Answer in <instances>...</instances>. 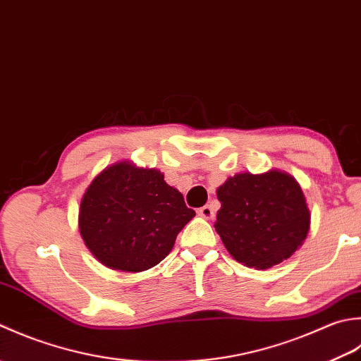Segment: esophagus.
<instances>
[{"mask_svg": "<svg viewBox=\"0 0 361 361\" xmlns=\"http://www.w3.org/2000/svg\"><path fill=\"white\" fill-rule=\"evenodd\" d=\"M197 215L205 218V219H212L213 215H215V213H213V209L210 207V205H204V207L197 209Z\"/></svg>", "mask_w": 361, "mask_h": 361, "instance_id": "1", "label": "esophagus"}]
</instances>
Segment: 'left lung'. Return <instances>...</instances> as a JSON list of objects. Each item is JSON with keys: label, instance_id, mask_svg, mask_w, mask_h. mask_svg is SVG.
<instances>
[{"label": "left lung", "instance_id": "8db88e82", "mask_svg": "<svg viewBox=\"0 0 361 361\" xmlns=\"http://www.w3.org/2000/svg\"><path fill=\"white\" fill-rule=\"evenodd\" d=\"M215 229L235 260L268 269L290 259L310 229V210L296 179L283 171L240 173L216 190Z\"/></svg>", "mask_w": 361, "mask_h": 361}]
</instances>
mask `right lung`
<instances>
[{
	"instance_id": "right-lung-1",
	"label": "right lung",
	"mask_w": 361,
	"mask_h": 361,
	"mask_svg": "<svg viewBox=\"0 0 361 361\" xmlns=\"http://www.w3.org/2000/svg\"><path fill=\"white\" fill-rule=\"evenodd\" d=\"M195 210L156 168L118 161L85 190L79 231L85 246L110 269L140 273L171 252Z\"/></svg>"
}]
</instances>
